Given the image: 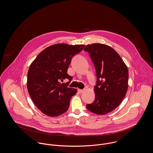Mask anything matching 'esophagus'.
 Listing matches in <instances>:
<instances>
[{
    "mask_svg": "<svg viewBox=\"0 0 153 153\" xmlns=\"http://www.w3.org/2000/svg\"><path fill=\"white\" fill-rule=\"evenodd\" d=\"M77 91H78V92H79V93H82L83 91H84V90H81V89H78L77 90Z\"/></svg>",
    "mask_w": 153,
    "mask_h": 153,
    "instance_id": "1",
    "label": "esophagus"
}]
</instances>
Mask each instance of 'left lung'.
I'll return each mask as SVG.
<instances>
[{
  "mask_svg": "<svg viewBox=\"0 0 153 153\" xmlns=\"http://www.w3.org/2000/svg\"><path fill=\"white\" fill-rule=\"evenodd\" d=\"M84 51L90 54L97 74L94 101L86 105L97 114H106L117 108L128 90V71L117 52L108 45L94 43L87 45Z\"/></svg>",
  "mask_w": 153,
  "mask_h": 153,
  "instance_id": "obj_1",
  "label": "left lung"
}]
</instances>
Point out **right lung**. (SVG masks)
<instances>
[{"instance_id": "add662e5", "label": "right lung", "mask_w": 153, "mask_h": 153, "mask_svg": "<svg viewBox=\"0 0 153 153\" xmlns=\"http://www.w3.org/2000/svg\"><path fill=\"white\" fill-rule=\"evenodd\" d=\"M85 45L58 44L51 45L37 55L27 76V88L34 104L43 113L55 117L65 113L77 90L68 87L72 77L68 69L72 58ZM65 78L70 81L61 84Z\"/></svg>"}]
</instances>
